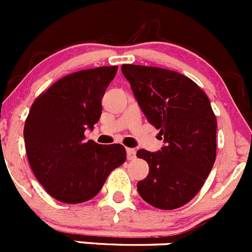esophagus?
I'll list each match as a JSON object with an SVG mask.
<instances>
[{"label": "esophagus", "mask_w": 252, "mask_h": 252, "mask_svg": "<svg viewBox=\"0 0 252 252\" xmlns=\"http://www.w3.org/2000/svg\"><path fill=\"white\" fill-rule=\"evenodd\" d=\"M126 156L129 161H133L136 158V151L134 149H126Z\"/></svg>", "instance_id": "34e87169"}]
</instances>
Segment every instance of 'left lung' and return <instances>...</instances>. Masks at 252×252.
<instances>
[{
	"instance_id": "left-lung-1",
	"label": "left lung",
	"mask_w": 252,
	"mask_h": 252,
	"mask_svg": "<svg viewBox=\"0 0 252 252\" xmlns=\"http://www.w3.org/2000/svg\"><path fill=\"white\" fill-rule=\"evenodd\" d=\"M122 72L166 142L158 152H136L150 167L136 185L139 194L159 210L182 207L200 191L216 161L217 121L210 100L195 81L174 70L123 64Z\"/></svg>"
}]
</instances>
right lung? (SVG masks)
Instances as JSON below:
<instances>
[{
  "label": "right lung",
  "mask_w": 252,
  "mask_h": 252,
  "mask_svg": "<svg viewBox=\"0 0 252 252\" xmlns=\"http://www.w3.org/2000/svg\"><path fill=\"white\" fill-rule=\"evenodd\" d=\"M118 67H97L65 75L40 94L25 119L28 159L53 199L80 204L98 194L110 173L122 166L121 144L85 141L102 113V97Z\"/></svg>",
  "instance_id": "add662e5"
}]
</instances>
